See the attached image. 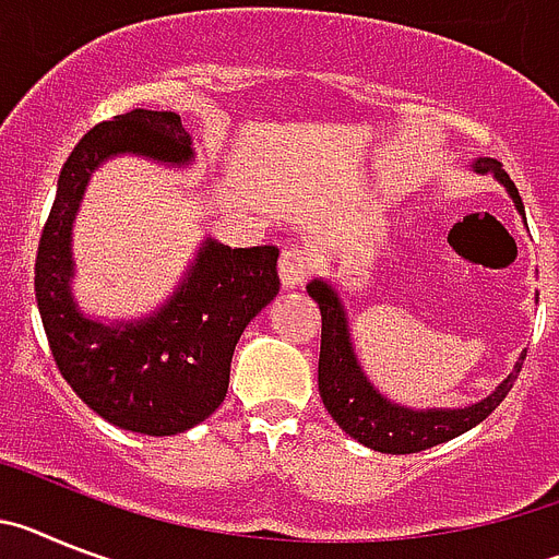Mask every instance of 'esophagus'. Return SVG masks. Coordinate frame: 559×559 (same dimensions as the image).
Listing matches in <instances>:
<instances>
[{
  "instance_id": "1",
  "label": "esophagus",
  "mask_w": 559,
  "mask_h": 559,
  "mask_svg": "<svg viewBox=\"0 0 559 559\" xmlns=\"http://www.w3.org/2000/svg\"><path fill=\"white\" fill-rule=\"evenodd\" d=\"M278 273H281V284L286 289H298V286L307 284V278L312 275V259H309L307 250H300V247H284L281 250V261H278Z\"/></svg>"
}]
</instances>
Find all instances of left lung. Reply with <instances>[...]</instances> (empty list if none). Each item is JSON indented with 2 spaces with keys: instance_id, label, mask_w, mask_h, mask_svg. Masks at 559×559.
<instances>
[{
  "instance_id": "1",
  "label": "left lung",
  "mask_w": 559,
  "mask_h": 559,
  "mask_svg": "<svg viewBox=\"0 0 559 559\" xmlns=\"http://www.w3.org/2000/svg\"><path fill=\"white\" fill-rule=\"evenodd\" d=\"M475 168L481 174H495V177L501 179L503 186L509 188V193H512L518 211H523L521 193H518V188H514V182L509 179V174L503 171V165L498 159L484 157L475 163ZM307 293L314 298L320 309V320H323L318 360L320 400H323L326 411L332 414V419L352 439H357L371 450H380V453H419V450L433 448V444H441V441L467 433L469 427L487 419L495 407L507 400V394L512 391L514 380H518V373L523 368L521 357L514 371L509 373L501 385L495 388V394H489L487 400H481L473 407H461V411H411V407H400L394 402L382 400L373 391L371 382L366 380L362 368L357 366L352 340H348L346 312L340 307L337 293L329 284H323V281H312L307 286Z\"/></svg>"
}]
</instances>
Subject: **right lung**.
I'll return each mask as SVG.
<instances>
[{
	"label": "right lung",
	"instance_id": "obj_1",
	"mask_svg": "<svg viewBox=\"0 0 559 559\" xmlns=\"http://www.w3.org/2000/svg\"><path fill=\"white\" fill-rule=\"evenodd\" d=\"M120 152L188 163L191 138L179 115L148 109L104 120L81 138L38 239V314L58 371L95 414L132 433L174 436L225 402L233 348L281 289L278 247L207 241L157 318L120 326L84 318L70 295L72 219L90 174Z\"/></svg>",
	"mask_w": 559,
	"mask_h": 559
}]
</instances>
